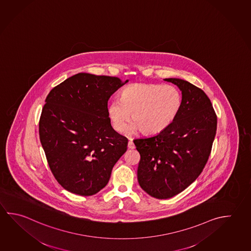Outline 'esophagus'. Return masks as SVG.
I'll return each instance as SVG.
<instances>
[{
    "instance_id": "1",
    "label": "esophagus",
    "mask_w": 251,
    "mask_h": 251,
    "mask_svg": "<svg viewBox=\"0 0 251 251\" xmlns=\"http://www.w3.org/2000/svg\"><path fill=\"white\" fill-rule=\"evenodd\" d=\"M127 148H128V149H134V148H135V145H134V143H133L131 140L128 141V143H127Z\"/></svg>"
}]
</instances>
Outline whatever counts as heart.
Returning a JSON list of instances; mask_svg holds the SVG:
<instances>
[{
    "mask_svg": "<svg viewBox=\"0 0 251 251\" xmlns=\"http://www.w3.org/2000/svg\"><path fill=\"white\" fill-rule=\"evenodd\" d=\"M181 104V94L173 85L137 83L126 86L120 100L108 104L107 115L115 131L124 130L130 113L128 133L139 129L145 135H154L175 121Z\"/></svg>",
    "mask_w": 251,
    "mask_h": 251,
    "instance_id": "obj_1",
    "label": "heart"
}]
</instances>
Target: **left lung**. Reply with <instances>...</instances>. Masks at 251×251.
<instances>
[{
    "label": "left lung",
    "instance_id": "8db88e82",
    "mask_svg": "<svg viewBox=\"0 0 251 251\" xmlns=\"http://www.w3.org/2000/svg\"><path fill=\"white\" fill-rule=\"evenodd\" d=\"M164 80L181 91L180 111L163 131L134 140L140 154L139 185L158 199L173 198L198 178L210 157L217 130L215 111L202 89L179 78Z\"/></svg>",
    "mask_w": 251,
    "mask_h": 251
}]
</instances>
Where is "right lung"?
Returning a JSON list of instances; mask_svg holds the SVG:
<instances>
[{
	"instance_id": "right-lung-1",
	"label": "right lung",
	"mask_w": 251,
	"mask_h": 251,
	"mask_svg": "<svg viewBox=\"0 0 251 251\" xmlns=\"http://www.w3.org/2000/svg\"><path fill=\"white\" fill-rule=\"evenodd\" d=\"M115 76L78 73L52 89L39 132L50 170L71 193L92 196L110 179L127 139L115 131L107 101L127 83Z\"/></svg>"
}]
</instances>
